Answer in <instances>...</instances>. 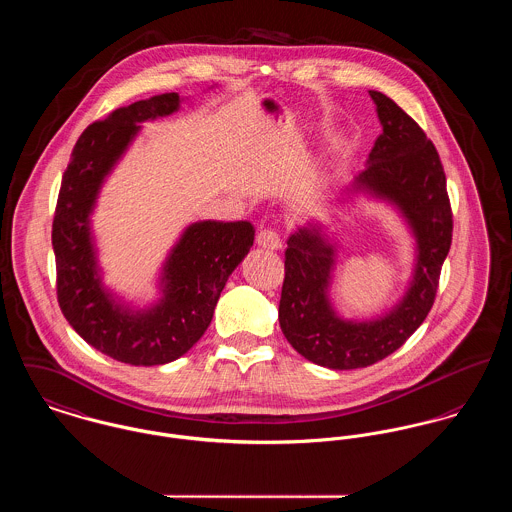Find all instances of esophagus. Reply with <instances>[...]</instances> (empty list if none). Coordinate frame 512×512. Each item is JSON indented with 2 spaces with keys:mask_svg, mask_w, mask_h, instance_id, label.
<instances>
[{
  "mask_svg": "<svg viewBox=\"0 0 512 512\" xmlns=\"http://www.w3.org/2000/svg\"><path fill=\"white\" fill-rule=\"evenodd\" d=\"M256 242H258V246H262L264 250H279V248H281V238H279V234L276 233V231H272V229L260 231Z\"/></svg>",
  "mask_w": 512,
  "mask_h": 512,
  "instance_id": "1",
  "label": "esophagus"
}]
</instances>
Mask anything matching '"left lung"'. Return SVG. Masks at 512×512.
Listing matches in <instances>:
<instances>
[{
	"mask_svg": "<svg viewBox=\"0 0 512 512\" xmlns=\"http://www.w3.org/2000/svg\"><path fill=\"white\" fill-rule=\"evenodd\" d=\"M381 135L346 193L397 209L415 238V266L405 293L372 319H344L330 297L338 244L311 219L287 238L279 326L309 362L330 370L368 368L401 348L426 319L452 244V209L434 144L387 95L370 90Z\"/></svg>",
	"mask_w": 512,
	"mask_h": 512,
	"instance_id": "left-lung-1",
	"label": "left lung"
}]
</instances>
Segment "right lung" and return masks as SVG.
<instances>
[{
  "instance_id": "add662e5",
  "label": "right lung",
  "mask_w": 512,
  "mask_h": 512,
  "mask_svg": "<svg viewBox=\"0 0 512 512\" xmlns=\"http://www.w3.org/2000/svg\"><path fill=\"white\" fill-rule=\"evenodd\" d=\"M180 93H160L119 107L76 142L58 193L52 248L58 305L70 326L101 354L131 366L178 360L211 325L229 276L254 244L248 221H197L166 256L160 297L135 307L103 283L92 215L99 191L140 133V123L180 109Z\"/></svg>"
}]
</instances>
